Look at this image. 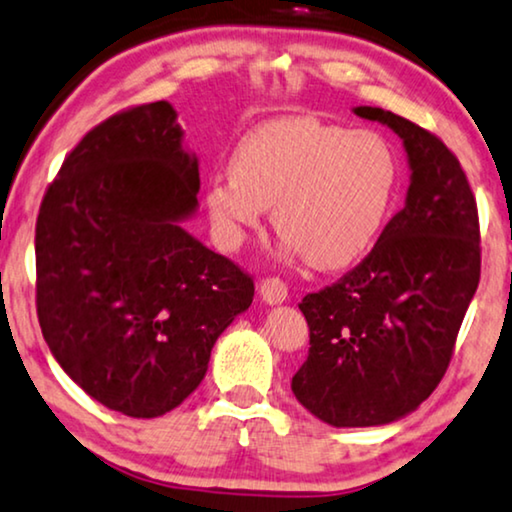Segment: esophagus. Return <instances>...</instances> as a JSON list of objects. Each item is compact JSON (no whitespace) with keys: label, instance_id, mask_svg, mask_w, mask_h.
Returning a JSON list of instances; mask_svg holds the SVG:
<instances>
[{"label":"esophagus","instance_id":"obj_1","mask_svg":"<svg viewBox=\"0 0 512 512\" xmlns=\"http://www.w3.org/2000/svg\"><path fill=\"white\" fill-rule=\"evenodd\" d=\"M260 297L267 304H281L288 299V285L281 278H264L260 281Z\"/></svg>","mask_w":512,"mask_h":512}]
</instances>
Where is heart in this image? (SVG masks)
<instances>
[{
  "label": "heart",
  "mask_w": 512,
  "mask_h": 512,
  "mask_svg": "<svg viewBox=\"0 0 512 512\" xmlns=\"http://www.w3.org/2000/svg\"><path fill=\"white\" fill-rule=\"evenodd\" d=\"M398 180V159L379 133L292 117L245 133L203 201L224 250L241 248L274 208L285 248L318 269H342L377 243Z\"/></svg>",
  "instance_id": "1"
}]
</instances>
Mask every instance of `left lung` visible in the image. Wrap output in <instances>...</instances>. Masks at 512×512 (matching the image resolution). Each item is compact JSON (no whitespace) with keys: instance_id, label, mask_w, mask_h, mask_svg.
<instances>
[{"instance_id":"8db88e82","label":"left lung","mask_w":512,"mask_h":512,"mask_svg":"<svg viewBox=\"0 0 512 512\" xmlns=\"http://www.w3.org/2000/svg\"><path fill=\"white\" fill-rule=\"evenodd\" d=\"M403 140L405 208L370 255L302 299L309 358L292 393L325 424L381 426L417 410L445 377L480 283V222L461 163L445 142L381 107H353Z\"/></svg>"}]
</instances>
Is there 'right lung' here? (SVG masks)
<instances>
[{
  "label": "right lung",
  "mask_w": 512,
  "mask_h": 512,
  "mask_svg": "<svg viewBox=\"0 0 512 512\" xmlns=\"http://www.w3.org/2000/svg\"><path fill=\"white\" fill-rule=\"evenodd\" d=\"M166 100L72 149L37 217V316L53 358L109 410L154 419L189 398L255 285L182 227L199 159Z\"/></svg>",
  "instance_id": "obj_1"
}]
</instances>
